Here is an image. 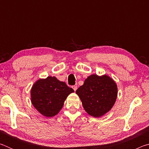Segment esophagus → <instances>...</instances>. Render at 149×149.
I'll list each match as a JSON object with an SVG mask.
<instances>
[{"mask_svg":"<svg viewBox=\"0 0 149 149\" xmlns=\"http://www.w3.org/2000/svg\"><path fill=\"white\" fill-rule=\"evenodd\" d=\"M72 88H73V89H74V90L75 91H76L77 89V87L75 86V85H74V86H72Z\"/></svg>","mask_w":149,"mask_h":149,"instance_id":"obj_1","label":"esophagus"}]
</instances>
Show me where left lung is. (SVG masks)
<instances>
[{
    "label": "left lung",
    "instance_id": "8db88e82",
    "mask_svg": "<svg viewBox=\"0 0 149 149\" xmlns=\"http://www.w3.org/2000/svg\"><path fill=\"white\" fill-rule=\"evenodd\" d=\"M75 93L88 114L99 118L107 113L114 106L118 88L114 81L108 75L93 74L85 80L84 85Z\"/></svg>",
    "mask_w": 149,
    "mask_h": 149
}]
</instances>
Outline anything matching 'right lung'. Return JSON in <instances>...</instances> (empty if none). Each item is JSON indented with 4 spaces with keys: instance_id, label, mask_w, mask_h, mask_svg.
Returning <instances> with one entry per match:
<instances>
[{
    "instance_id": "add662e5",
    "label": "right lung",
    "mask_w": 149,
    "mask_h": 149,
    "mask_svg": "<svg viewBox=\"0 0 149 149\" xmlns=\"http://www.w3.org/2000/svg\"><path fill=\"white\" fill-rule=\"evenodd\" d=\"M65 82L55 77L37 80L31 90V100L34 107L46 117L56 115L62 109L68 96L74 93Z\"/></svg>"
}]
</instances>
